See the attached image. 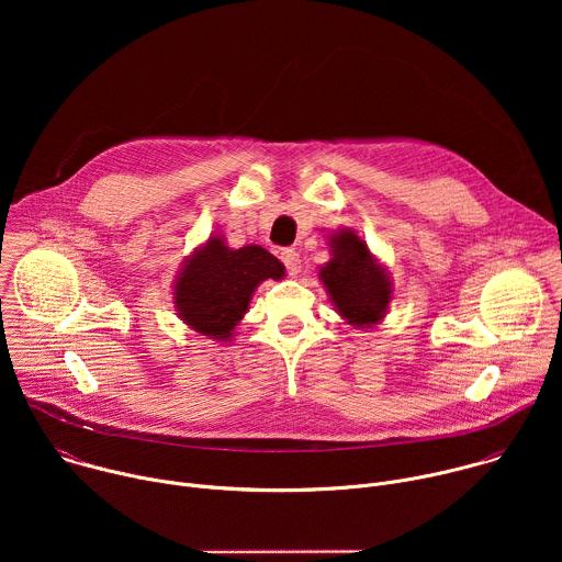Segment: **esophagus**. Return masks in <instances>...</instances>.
Instances as JSON below:
<instances>
[{
    "label": "esophagus",
    "instance_id": "34e87169",
    "mask_svg": "<svg viewBox=\"0 0 562 562\" xmlns=\"http://www.w3.org/2000/svg\"><path fill=\"white\" fill-rule=\"evenodd\" d=\"M280 260L284 262V267H286V271H289L291 278H295V276L300 273V256H297L293 249H282Z\"/></svg>",
    "mask_w": 562,
    "mask_h": 562
}]
</instances>
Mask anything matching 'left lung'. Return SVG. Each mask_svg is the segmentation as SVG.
<instances>
[{"instance_id":"left-lung-1","label":"left lung","mask_w":562,"mask_h":562,"mask_svg":"<svg viewBox=\"0 0 562 562\" xmlns=\"http://www.w3.org/2000/svg\"><path fill=\"white\" fill-rule=\"evenodd\" d=\"M331 258L319 267L331 304L347 325L371 329L382 323L393 300V280L384 265L369 251L353 228H338L329 235Z\"/></svg>"}]
</instances>
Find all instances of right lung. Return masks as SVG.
Segmentation results:
<instances>
[{
  "label": "right lung",
  "instance_id": "right-lung-1",
  "mask_svg": "<svg viewBox=\"0 0 562 562\" xmlns=\"http://www.w3.org/2000/svg\"><path fill=\"white\" fill-rule=\"evenodd\" d=\"M282 280L284 265L258 245L226 247L211 235L180 267L173 282V304L182 323L215 342H231L239 319L249 311L260 282Z\"/></svg>",
  "mask_w": 562,
  "mask_h": 562
}]
</instances>
